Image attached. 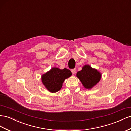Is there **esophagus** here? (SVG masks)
I'll return each instance as SVG.
<instances>
[{
  "label": "esophagus",
  "mask_w": 131,
  "mask_h": 131,
  "mask_svg": "<svg viewBox=\"0 0 131 131\" xmlns=\"http://www.w3.org/2000/svg\"><path fill=\"white\" fill-rule=\"evenodd\" d=\"M71 72L73 74H75L76 73V69L74 68V69H71Z\"/></svg>",
  "instance_id": "obj_1"
}]
</instances>
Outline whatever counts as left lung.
I'll use <instances>...</instances> for the list:
<instances>
[{
    "mask_svg": "<svg viewBox=\"0 0 131 131\" xmlns=\"http://www.w3.org/2000/svg\"><path fill=\"white\" fill-rule=\"evenodd\" d=\"M101 76V74L96 69L92 68L89 65L85 66L77 73V77L86 89H90L95 86L99 82Z\"/></svg>",
    "mask_w": 131,
    "mask_h": 131,
    "instance_id": "obj_1",
    "label": "left lung"
}]
</instances>
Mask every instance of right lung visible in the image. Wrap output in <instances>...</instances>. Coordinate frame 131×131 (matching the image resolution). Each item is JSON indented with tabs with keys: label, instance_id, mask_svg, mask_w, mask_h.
I'll use <instances>...</instances> for the list:
<instances>
[{
	"label": "right lung",
	"instance_id": "add662e5",
	"mask_svg": "<svg viewBox=\"0 0 131 131\" xmlns=\"http://www.w3.org/2000/svg\"><path fill=\"white\" fill-rule=\"evenodd\" d=\"M71 75L72 72L68 69L53 68L50 71L42 75V80L49 91L56 93L61 89L64 80Z\"/></svg>",
	"mask_w": 131,
	"mask_h": 131
}]
</instances>
